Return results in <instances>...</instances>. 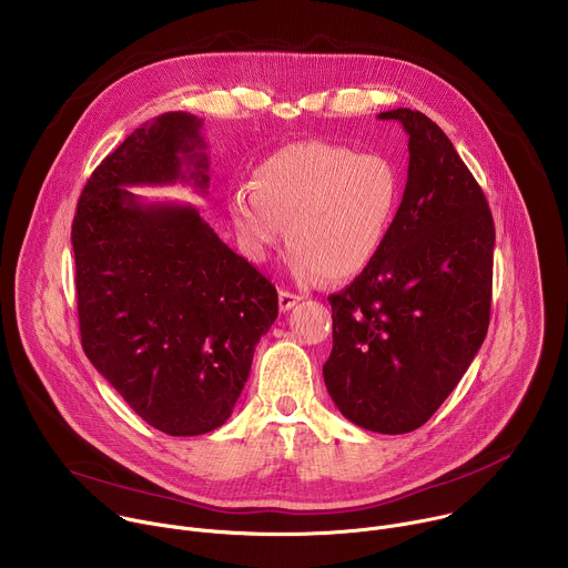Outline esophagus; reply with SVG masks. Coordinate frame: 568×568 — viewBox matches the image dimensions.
Instances as JSON below:
<instances>
[{"mask_svg":"<svg viewBox=\"0 0 568 568\" xmlns=\"http://www.w3.org/2000/svg\"><path fill=\"white\" fill-rule=\"evenodd\" d=\"M298 301H301L298 294H292V292H287V290H281V292H278V307H281V312L292 310Z\"/></svg>","mask_w":568,"mask_h":568,"instance_id":"obj_1","label":"esophagus"}]
</instances>
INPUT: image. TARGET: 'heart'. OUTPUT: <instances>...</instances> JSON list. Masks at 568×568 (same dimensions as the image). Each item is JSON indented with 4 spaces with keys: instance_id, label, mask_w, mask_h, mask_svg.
Listing matches in <instances>:
<instances>
[{
    "instance_id": "1",
    "label": "heart",
    "mask_w": 568,
    "mask_h": 568,
    "mask_svg": "<svg viewBox=\"0 0 568 568\" xmlns=\"http://www.w3.org/2000/svg\"><path fill=\"white\" fill-rule=\"evenodd\" d=\"M402 195L390 156L310 139L261 159L252 186L229 193L226 213L250 261L263 263L287 235L294 278L348 281L382 252Z\"/></svg>"
}]
</instances>
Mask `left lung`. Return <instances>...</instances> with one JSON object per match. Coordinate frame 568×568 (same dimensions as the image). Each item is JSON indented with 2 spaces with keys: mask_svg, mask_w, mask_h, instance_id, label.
I'll use <instances>...</instances> for the list:
<instances>
[{
  "mask_svg": "<svg viewBox=\"0 0 568 568\" xmlns=\"http://www.w3.org/2000/svg\"><path fill=\"white\" fill-rule=\"evenodd\" d=\"M409 134V171L377 258L333 305L323 379L362 429L423 427L469 368L490 323L495 222L447 134L418 110L379 112Z\"/></svg>",
  "mask_w": 568,
  "mask_h": 568,
  "instance_id": "8db88e82",
  "label": "left lung"
}]
</instances>
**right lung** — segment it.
<instances>
[{
	"label": "right lung",
	"instance_id": "add662e5",
	"mask_svg": "<svg viewBox=\"0 0 568 568\" xmlns=\"http://www.w3.org/2000/svg\"><path fill=\"white\" fill-rule=\"evenodd\" d=\"M202 119L166 112L92 173L71 224L80 342L130 407L169 436L222 427L278 316L276 287L229 250L200 211L130 186L206 195Z\"/></svg>",
	"mask_w": 568,
	"mask_h": 568
}]
</instances>
